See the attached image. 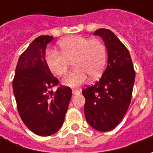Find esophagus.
<instances>
[{
    "instance_id": "obj_1",
    "label": "esophagus",
    "mask_w": 153,
    "mask_h": 153,
    "mask_svg": "<svg viewBox=\"0 0 153 153\" xmlns=\"http://www.w3.org/2000/svg\"><path fill=\"white\" fill-rule=\"evenodd\" d=\"M72 93H73V95H78V94L80 93V91L78 89H73L72 90Z\"/></svg>"
}]
</instances>
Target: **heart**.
<instances>
[{"mask_svg":"<svg viewBox=\"0 0 153 153\" xmlns=\"http://www.w3.org/2000/svg\"><path fill=\"white\" fill-rule=\"evenodd\" d=\"M60 52L48 50L45 60L48 69L54 75L61 77L66 74L69 61L73 60L72 71L63 79L69 87L83 84L88 75L92 79L99 78L106 67V46L98 38H87L82 36H71L58 43Z\"/></svg>","mask_w":153,"mask_h":153,"instance_id":"b5f03b06","label":"heart"}]
</instances>
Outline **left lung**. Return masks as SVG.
<instances>
[{
	"mask_svg": "<svg viewBox=\"0 0 153 153\" xmlns=\"http://www.w3.org/2000/svg\"><path fill=\"white\" fill-rule=\"evenodd\" d=\"M93 35L102 38L107 51V66L97 82L82 91L84 115L93 128L106 132L124 118L131 102L135 72L130 54L114 33L97 29Z\"/></svg>",
	"mask_w": 153,
	"mask_h": 153,
	"instance_id": "8db88e82",
	"label": "left lung"
}]
</instances>
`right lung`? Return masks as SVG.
I'll use <instances>...</instances> for the list:
<instances>
[{
	"mask_svg": "<svg viewBox=\"0 0 153 153\" xmlns=\"http://www.w3.org/2000/svg\"><path fill=\"white\" fill-rule=\"evenodd\" d=\"M53 39L42 35L35 38L19 56L13 80V92L20 118L34 134L50 136L62 126L72 96L69 87H59L45 60L47 44Z\"/></svg>",
	"mask_w": 153,
	"mask_h": 153,
	"instance_id": "right-lung-1",
	"label": "right lung"
}]
</instances>
